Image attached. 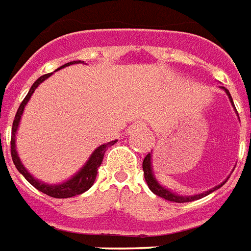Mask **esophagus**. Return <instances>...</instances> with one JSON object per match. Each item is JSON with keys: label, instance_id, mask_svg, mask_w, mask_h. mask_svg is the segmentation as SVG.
<instances>
[{"label": "esophagus", "instance_id": "1", "mask_svg": "<svg viewBox=\"0 0 251 251\" xmlns=\"http://www.w3.org/2000/svg\"><path fill=\"white\" fill-rule=\"evenodd\" d=\"M146 129V124L144 122H136L131 127V132H141Z\"/></svg>", "mask_w": 251, "mask_h": 251}]
</instances>
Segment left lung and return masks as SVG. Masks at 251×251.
I'll use <instances>...</instances> for the list:
<instances>
[{"label": "left lung", "mask_w": 251, "mask_h": 251, "mask_svg": "<svg viewBox=\"0 0 251 251\" xmlns=\"http://www.w3.org/2000/svg\"><path fill=\"white\" fill-rule=\"evenodd\" d=\"M222 89H224V92L227 93V96L229 97L230 103H232V106L234 107L233 100H232V97H230L229 91H228L227 88H224V87H222ZM234 110H236V107H234ZM236 113H237V111H236ZM142 170H144V176H145L146 184H148L149 189L151 190L154 194H157V196L164 198V200H167V201L177 202V203H182V202H192V201H196V200H200V198L202 197H205V196H207V194L212 193L214 190L219 189L220 186H223L228 180L227 179L226 181L219 184V185H216L215 188H212V189L207 190V192H203V193L201 194H194V196H179L177 193H174V192H171V190L166 189V188L160 185L159 182H158V180L155 179V176H154L153 174V166H151V153H149L145 158H144V162H142Z\"/></svg>", "instance_id": "left-lung-1"}]
</instances>
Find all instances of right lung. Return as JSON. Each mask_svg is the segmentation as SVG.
Here are the masks:
<instances>
[{"mask_svg": "<svg viewBox=\"0 0 251 251\" xmlns=\"http://www.w3.org/2000/svg\"><path fill=\"white\" fill-rule=\"evenodd\" d=\"M76 63H84V62L83 61L69 62V63L61 66L58 70L65 69V67H67V66L70 65H76ZM51 74H53V72H51ZM51 74H45V75H43L41 77H39V79L36 80L35 83H33V85L31 87V89H29V92H28V94L25 96V98L22 101L17 114H15V118H14V122H13V129H11V158H13V162L14 164H15V167H17L18 171L21 172L22 175L25 177V180H27L31 185L35 186L36 189H39L40 192L48 194V196H50V197L70 198V197H74V196H77V194L84 193L85 190H88L92 185H93V182L96 181V176H97L98 167L101 166L106 149L110 148L111 145H114L118 140H115V141H110L107 142V144H103V145L98 146L97 149L94 150L93 153H92L89 159L87 160V163L80 168V171L76 172L71 179L66 180V181L62 182V184H46V182L40 181V180H37L36 177H33V176H32L27 170H25V167L23 166L21 159H19V155H18V151H17V145H15V133H17L18 131V127H19V123H21L22 115H23L24 107H25V105H27V102L29 101V98H31V96L33 94L36 88L39 87L44 80H46L49 76H51Z\"/></svg>", "mask_w": 251, "mask_h": 251, "instance_id": "right-lung-1", "label": "right lung"}]
</instances>
